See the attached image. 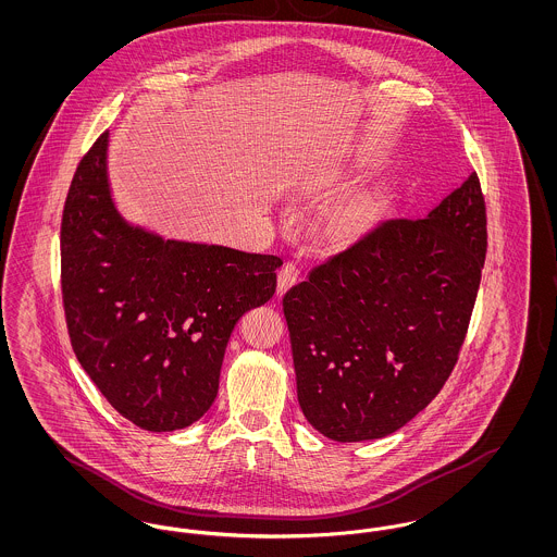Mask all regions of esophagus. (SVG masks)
Instances as JSON below:
<instances>
[{"label": "esophagus", "instance_id": "esophagus-1", "mask_svg": "<svg viewBox=\"0 0 557 557\" xmlns=\"http://www.w3.org/2000/svg\"><path fill=\"white\" fill-rule=\"evenodd\" d=\"M298 282V267L286 263L277 273V296H284Z\"/></svg>", "mask_w": 557, "mask_h": 557}]
</instances>
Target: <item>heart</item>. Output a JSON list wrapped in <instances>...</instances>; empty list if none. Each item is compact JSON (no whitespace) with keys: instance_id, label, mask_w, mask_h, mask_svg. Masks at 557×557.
<instances>
[{"instance_id":"1","label":"heart","mask_w":557,"mask_h":557,"mask_svg":"<svg viewBox=\"0 0 557 557\" xmlns=\"http://www.w3.org/2000/svg\"><path fill=\"white\" fill-rule=\"evenodd\" d=\"M375 157V152L373 150H368V152H363V159L371 160ZM338 180V175L336 173H327L325 177H319V186H330V184H334ZM368 219H370V209L368 207H355V209H350V211L345 212L343 214V219H341V223H338V227L343 230V232H350V230H357L359 225H363V223H368Z\"/></svg>"}]
</instances>
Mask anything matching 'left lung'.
<instances>
[{
  "label": "left lung",
  "instance_id": "left-lung-1",
  "mask_svg": "<svg viewBox=\"0 0 557 557\" xmlns=\"http://www.w3.org/2000/svg\"><path fill=\"white\" fill-rule=\"evenodd\" d=\"M486 255L476 173L424 219L384 221L286 292L296 393L338 443L388 436L457 363Z\"/></svg>",
  "mask_w": 557,
  "mask_h": 557
}]
</instances>
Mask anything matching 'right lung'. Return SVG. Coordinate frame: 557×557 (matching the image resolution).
<instances>
[{"label": "right lung", "mask_w": 557, "mask_h": 557, "mask_svg": "<svg viewBox=\"0 0 557 557\" xmlns=\"http://www.w3.org/2000/svg\"><path fill=\"white\" fill-rule=\"evenodd\" d=\"M62 298L81 368L108 403L148 432L211 409L238 319L275 292L282 259L164 239L129 223L108 182V133L83 157L66 196Z\"/></svg>", "instance_id": "right-lung-1"}]
</instances>
